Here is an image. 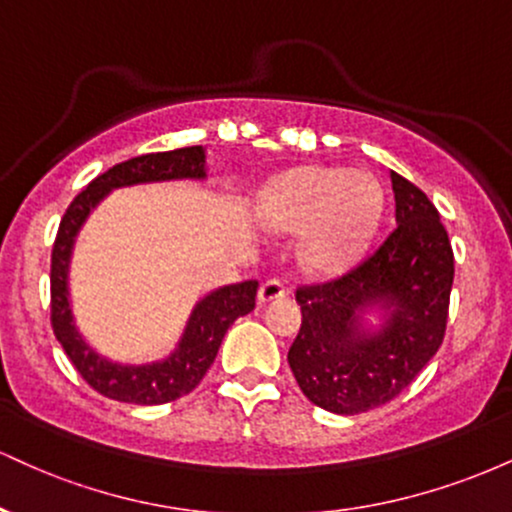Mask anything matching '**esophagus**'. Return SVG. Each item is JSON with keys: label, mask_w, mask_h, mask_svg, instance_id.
<instances>
[{"label": "esophagus", "mask_w": 512, "mask_h": 512, "mask_svg": "<svg viewBox=\"0 0 512 512\" xmlns=\"http://www.w3.org/2000/svg\"><path fill=\"white\" fill-rule=\"evenodd\" d=\"M289 289H286V284L281 279H267L262 281L260 286V301L262 303H269V301H276V298H284Z\"/></svg>", "instance_id": "esophagus-1"}]
</instances>
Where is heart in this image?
<instances>
[{
	"instance_id": "heart-1",
	"label": "heart",
	"mask_w": 512,
	"mask_h": 512,
	"mask_svg": "<svg viewBox=\"0 0 512 512\" xmlns=\"http://www.w3.org/2000/svg\"><path fill=\"white\" fill-rule=\"evenodd\" d=\"M380 185L368 173L303 168L276 180L262 197V219L286 233L310 228L305 255L317 269H339L361 252L380 216Z\"/></svg>"
}]
</instances>
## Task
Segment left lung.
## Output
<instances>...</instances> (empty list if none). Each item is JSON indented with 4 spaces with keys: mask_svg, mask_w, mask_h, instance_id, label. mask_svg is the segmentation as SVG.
<instances>
[{
    "mask_svg": "<svg viewBox=\"0 0 512 512\" xmlns=\"http://www.w3.org/2000/svg\"><path fill=\"white\" fill-rule=\"evenodd\" d=\"M395 226L342 276L301 284L303 322L289 366L303 395L334 414H361L395 399L436 356L448 327L455 255L426 192L390 170ZM370 304L388 313L384 330L363 333Z\"/></svg>",
    "mask_w": 512,
    "mask_h": 512,
    "instance_id": "1",
    "label": "left lung"
}]
</instances>
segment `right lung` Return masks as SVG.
Masks as SVG:
<instances>
[{"instance_id":"right-lung-1","label":"right lung","mask_w":512,"mask_h":512,"mask_svg":"<svg viewBox=\"0 0 512 512\" xmlns=\"http://www.w3.org/2000/svg\"><path fill=\"white\" fill-rule=\"evenodd\" d=\"M178 178H204V149L202 146H185L175 151H158V154L134 156L129 161L117 163L105 173L93 178L72 199L64 211L60 228H57L55 245H52L50 262V322L57 342L64 354L79 370L81 378L103 397L129 404H166L182 395H190L214 363L223 334L238 320L255 308L257 281L223 286L209 293L202 303H197L182 342L173 356L151 366H120L105 361L91 346H86L81 334L76 332L72 310L67 298V267L76 231L86 221L88 211L96 207L113 187L137 185V182L178 180Z\"/></svg>"}]
</instances>
